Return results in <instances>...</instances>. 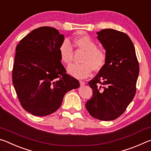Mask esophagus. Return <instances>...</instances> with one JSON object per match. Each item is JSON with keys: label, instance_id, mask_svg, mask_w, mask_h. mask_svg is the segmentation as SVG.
<instances>
[{"label": "esophagus", "instance_id": "34e87169", "mask_svg": "<svg viewBox=\"0 0 151 151\" xmlns=\"http://www.w3.org/2000/svg\"><path fill=\"white\" fill-rule=\"evenodd\" d=\"M79 82H80V85H81V86H83V85H85V84H86L85 82L83 81H80Z\"/></svg>", "mask_w": 151, "mask_h": 151}]
</instances>
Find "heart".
Here are the masks:
<instances>
[{"instance_id":"1","label":"heart","mask_w":151,"mask_h":151,"mask_svg":"<svg viewBox=\"0 0 151 151\" xmlns=\"http://www.w3.org/2000/svg\"><path fill=\"white\" fill-rule=\"evenodd\" d=\"M74 42L78 48L85 51V54L81 60V64H73L68 68V72L70 75L78 78H85L88 77L93 70L97 72L103 68L107 59L106 51L97 47L89 36H81L75 39ZM59 54L62 62L70 65L73 58V47L69 40L65 39L61 42Z\"/></svg>"}]
</instances>
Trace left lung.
<instances>
[{
	"label": "left lung",
	"instance_id": "1",
	"mask_svg": "<svg viewBox=\"0 0 151 151\" xmlns=\"http://www.w3.org/2000/svg\"><path fill=\"white\" fill-rule=\"evenodd\" d=\"M97 35L107 59L103 68L88 82L93 92L85 106L94 118L108 121L121 116L133 99L139 64L133 43L124 32L108 29Z\"/></svg>",
	"mask_w": 151,
	"mask_h": 151
}]
</instances>
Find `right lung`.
Returning <instances> with one entry per match:
<instances>
[{"mask_svg":"<svg viewBox=\"0 0 151 151\" xmlns=\"http://www.w3.org/2000/svg\"><path fill=\"white\" fill-rule=\"evenodd\" d=\"M63 40L58 30L42 27L17 46L12 83L22 108L35 116L53 113L65 94L80 86L60 63L59 47Z\"/></svg>","mask_w":151,"mask_h":151,"instance_id":"obj_1","label":"right lung"}]
</instances>
